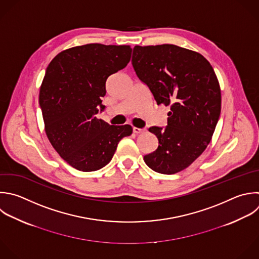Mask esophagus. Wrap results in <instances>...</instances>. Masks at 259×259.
Instances as JSON below:
<instances>
[{
	"instance_id": "1",
	"label": "esophagus",
	"mask_w": 259,
	"mask_h": 259,
	"mask_svg": "<svg viewBox=\"0 0 259 259\" xmlns=\"http://www.w3.org/2000/svg\"><path fill=\"white\" fill-rule=\"evenodd\" d=\"M133 132L135 134H142V133H145L146 130L145 128H139V127H133Z\"/></svg>"
}]
</instances>
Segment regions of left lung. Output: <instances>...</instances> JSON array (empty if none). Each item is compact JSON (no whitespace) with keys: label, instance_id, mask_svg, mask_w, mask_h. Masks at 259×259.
Here are the masks:
<instances>
[{"label":"left lung","instance_id":"1","mask_svg":"<svg viewBox=\"0 0 259 259\" xmlns=\"http://www.w3.org/2000/svg\"><path fill=\"white\" fill-rule=\"evenodd\" d=\"M132 64L156 103L171 110L164 128H149L159 146L144 161L158 173H177L205 150L218 123L221 89L214 71L200 54L173 45L136 46Z\"/></svg>","mask_w":259,"mask_h":259}]
</instances>
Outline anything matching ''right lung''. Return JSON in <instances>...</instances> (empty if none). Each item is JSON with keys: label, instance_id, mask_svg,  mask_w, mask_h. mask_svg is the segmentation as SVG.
<instances>
[{"label": "right lung", "instance_id": "obj_1", "mask_svg": "<svg viewBox=\"0 0 259 259\" xmlns=\"http://www.w3.org/2000/svg\"><path fill=\"white\" fill-rule=\"evenodd\" d=\"M130 46L90 44L60 53L46 71L39 105L47 136L72 167L96 171L112 159L130 124L110 125L96 114L105 109L107 78L131 61Z\"/></svg>", "mask_w": 259, "mask_h": 259}]
</instances>
